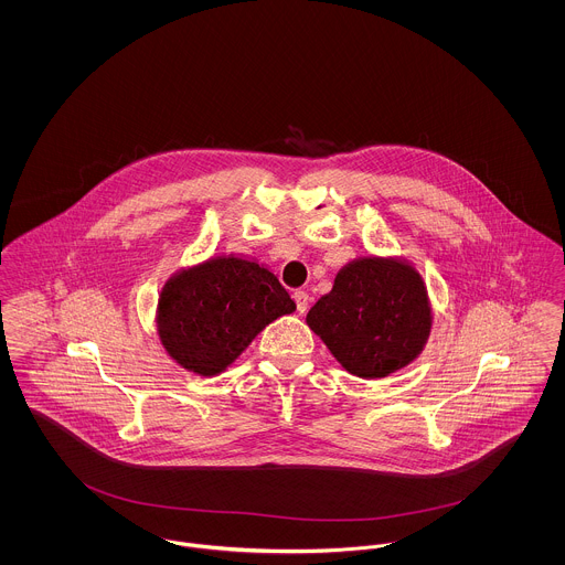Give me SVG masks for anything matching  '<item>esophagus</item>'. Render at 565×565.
<instances>
[{
    "label": "esophagus",
    "mask_w": 565,
    "mask_h": 565,
    "mask_svg": "<svg viewBox=\"0 0 565 565\" xmlns=\"http://www.w3.org/2000/svg\"><path fill=\"white\" fill-rule=\"evenodd\" d=\"M295 301H297V309L305 313L307 311V307H309V295L305 292V290H297L295 292Z\"/></svg>",
    "instance_id": "esophagus-1"
}]
</instances>
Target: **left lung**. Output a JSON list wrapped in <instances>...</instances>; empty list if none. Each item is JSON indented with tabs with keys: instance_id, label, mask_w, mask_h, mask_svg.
I'll return each instance as SVG.
<instances>
[{
	"instance_id": "8db88e82",
	"label": "left lung",
	"mask_w": 565,
	"mask_h": 565,
	"mask_svg": "<svg viewBox=\"0 0 565 565\" xmlns=\"http://www.w3.org/2000/svg\"><path fill=\"white\" fill-rule=\"evenodd\" d=\"M309 329L359 379H383L424 350L433 311L422 275L402 260L347 264L307 313Z\"/></svg>"
}]
</instances>
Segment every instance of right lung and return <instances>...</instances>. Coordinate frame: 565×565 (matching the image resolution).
<instances>
[{"instance_id": "1", "label": "right lung", "mask_w": 565, "mask_h": 565, "mask_svg": "<svg viewBox=\"0 0 565 565\" xmlns=\"http://www.w3.org/2000/svg\"><path fill=\"white\" fill-rule=\"evenodd\" d=\"M297 309L258 262L218 256L178 270L159 297V338L184 370L215 376L266 324Z\"/></svg>"}]
</instances>
